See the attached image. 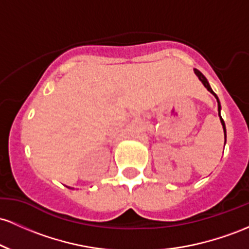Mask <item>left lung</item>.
I'll use <instances>...</instances> for the list:
<instances>
[{"label":"left lung","instance_id":"obj_1","mask_svg":"<svg viewBox=\"0 0 249 249\" xmlns=\"http://www.w3.org/2000/svg\"><path fill=\"white\" fill-rule=\"evenodd\" d=\"M194 72H195V75H196V76L199 77V80L201 81V82H202V85L205 86L206 88H207V90L209 91V93L213 94L215 99H216V101H217V110H219V117H220V121H221V124H222V128H223V134H225V143H226V125H225V121H223L222 117H221V114H220V111H221V105H220L219 97H217V95L214 93L213 89L211 88V86H209V82L207 81V79H206V77H205V75H203L200 71H197V69H194Z\"/></svg>","mask_w":249,"mask_h":249}]
</instances>
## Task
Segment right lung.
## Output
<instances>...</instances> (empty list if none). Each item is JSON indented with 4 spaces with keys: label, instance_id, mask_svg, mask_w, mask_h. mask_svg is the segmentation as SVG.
<instances>
[{
    "label": "right lung",
    "instance_id": "1",
    "mask_svg": "<svg viewBox=\"0 0 249 249\" xmlns=\"http://www.w3.org/2000/svg\"><path fill=\"white\" fill-rule=\"evenodd\" d=\"M66 187H67V188H69V189H71V187H68V186H66Z\"/></svg>",
    "mask_w": 249,
    "mask_h": 249
}]
</instances>
